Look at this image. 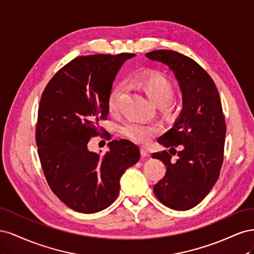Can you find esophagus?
I'll list each match as a JSON object with an SVG mask.
<instances>
[{"label":"esophagus","instance_id":"esophagus-1","mask_svg":"<svg viewBox=\"0 0 254 254\" xmlns=\"http://www.w3.org/2000/svg\"><path fill=\"white\" fill-rule=\"evenodd\" d=\"M141 155H142V157H149V151L146 148L142 147L141 148Z\"/></svg>","mask_w":254,"mask_h":254}]
</instances>
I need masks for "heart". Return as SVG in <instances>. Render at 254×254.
<instances>
[{
  "label": "heart",
  "mask_w": 254,
  "mask_h": 254,
  "mask_svg": "<svg viewBox=\"0 0 254 254\" xmlns=\"http://www.w3.org/2000/svg\"><path fill=\"white\" fill-rule=\"evenodd\" d=\"M137 83L151 102L157 105H168L174 96V86L164 75L151 73L144 75L137 79ZM123 87L115 86L109 93L108 110L117 113L120 110V103L123 95ZM122 134L135 143L146 144L151 137L159 132V127L140 121H128L121 127Z\"/></svg>",
  "instance_id": "b5f03b06"
}]
</instances>
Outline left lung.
<instances>
[{
    "mask_svg": "<svg viewBox=\"0 0 254 254\" xmlns=\"http://www.w3.org/2000/svg\"><path fill=\"white\" fill-rule=\"evenodd\" d=\"M146 57L162 63L174 72L182 92L183 108L173 128L158 142L166 150L152 153L166 166L153 186L158 200L177 211L196 206L216 183L224 162L226 121L218 90L211 76L195 60L182 54L158 50ZM182 148L177 152L175 147ZM179 156L175 160L172 151Z\"/></svg>",
    "mask_w": 254,
    "mask_h": 254,
    "instance_id": "8db88e82",
    "label": "left lung"
}]
</instances>
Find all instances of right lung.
Returning <instances> with one entry per match:
<instances>
[{"instance_id":"1","label":"right lung","mask_w":254,"mask_h":254,"mask_svg":"<svg viewBox=\"0 0 254 254\" xmlns=\"http://www.w3.org/2000/svg\"><path fill=\"white\" fill-rule=\"evenodd\" d=\"M134 54L79 56L53 76L41 95L36 126L38 156L53 193L84 214L108 207L120 193V179L140 160L128 140L109 142L103 157L90 151L92 137L110 133L99 126L108 117V96L118 71Z\"/></svg>"}]
</instances>
